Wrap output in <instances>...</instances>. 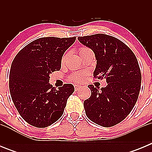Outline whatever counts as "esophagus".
<instances>
[{
	"label": "esophagus",
	"instance_id": "34e87169",
	"mask_svg": "<svg viewBox=\"0 0 152 152\" xmlns=\"http://www.w3.org/2000/svg\"><path fill=\"white\" fill-rule=\"evenodd\" d=\"M80 88H81V86L78 85V84H75V91H77V90L80 89Z\"/></svg>",
	"mask_w": 152,
	"mask_h": 152
}]
</instances>
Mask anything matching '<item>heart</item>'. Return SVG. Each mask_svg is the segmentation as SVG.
<instances>
[{
    "mask_svg": "<svg viewBox=\"0 0 152 152\" xmlns=\"http://www.w3.org/2000/svg\"><path fill=\"white\" fill-rule=\"evenodd\" d=\"M88 50H90V49L86 48V47H82V48H80L79 49V53L86 52V51ZM85 74L84 73H76L71 77V80L75 81V82H81V81H83L85 79Z\"/></svg>",
    "mask_w": 152,
    "mask_h": 152,
    "instance_id": "obj_1",
    "label": "heart"
}]
</instances>
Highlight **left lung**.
<instances>
[{
    "instance_id": "left-lung-1",
    "label": "left lung",
    "mask_w": 152,
    "mask_h": 152,
    "mask_svg": "<svg viewBox=\"0 0 152 152\" xmlns=\"http://www.w3.org/2000/svg\"><path fill=\"white\" fill-rule=\"evenodd\" d=\"M94 52V78H106V88L90 84L91 95L84 100L88 119L99 126L111 127L122 122L133 109L141 89L142 75L133 52L124 42L109 35L78 37Z\"/></svg>"
}]
</instances>
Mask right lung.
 <instances>
[{
  "label": "right lung",
  "mask_w": 152,
  "mask_h": 152,
  "mask_svg": "<svg viewBox=\"0 0 152 152\" xmlns=\"http://www.w3.org/2000/svg\"><path fill=\"white\" fill-rule=\"evenodd\" d=\"M76 37L37 39L23 48L10 67L9 88L14 106L31 126L45 128L62 116L74 86L58 90L49 84V75L61 69V58Z\"/></svg>",
  "instance_id": "1"
}]
</instances>
